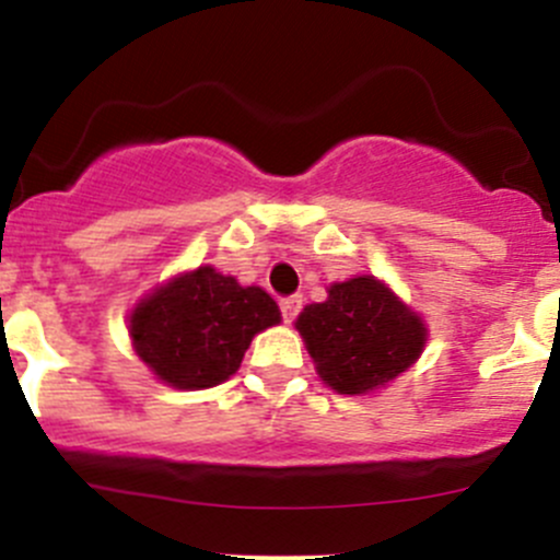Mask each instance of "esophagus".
I'll use <instances>...</instances> for the list:
<instances>
[{
  "label": "esophagus",
  "instance_id": "34e87169",
  "mask_svg": "<svg viewBox=\"0 0 560 560\" xmlns=\"http://www.w3.org/2000/svg\"><path fill=\"white\" fill-rule=\"evenodd\" d=\"M301 295H290V298H281L279 306H281V316H284V322H292L301 312Z\"/></svg>",
  "mask_w": 560,
  "mask_h": 560
}]
</instances>
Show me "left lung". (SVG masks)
I'll return each mask as SVG.
<instances>
[{"instance_id": "obj_1", "label": "left lung", "mask_w": 560, "mask_h": 560, "mask_svg": "<svg viewBox=\"0 0 560 560\" xmlns=\"http://www.w3.org/2000/svg\"><path fill=\"white\" fill-rule=\"evenodd\" d=\"M295 327L316 374L341 395H363L404 374L425 347L422 319L374 276L338 281L325 303H312Z\"/></svg>"}]
</instances>
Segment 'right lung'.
I'll use <instances>...</instances> for the list:
<instances>
[{"label": "right lung", "mask_w": 560, "mask_h": 560, "mask_svg": "<svg viewBox=\"0 0 560 560\" xmlns=\"http://www.w3.org/2000/svg\"><path fill=\"white\" fill-rule=\"evenodd\" d=\"M279 322L268 292L200 265L135 306L129 338L156 380L175 389H206L230 380L252 338Z\"/></svg>", "instance_id": "1"}]
</instances>
